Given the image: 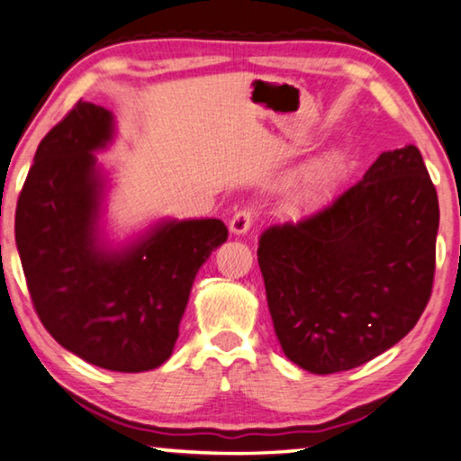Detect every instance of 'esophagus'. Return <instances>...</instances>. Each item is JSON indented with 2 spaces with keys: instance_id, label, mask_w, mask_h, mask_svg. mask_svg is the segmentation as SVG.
Returning <instances> with one entry per match:
<instances>
[{
  "instance_id": "34e87169",
  "label": "esophagus",
  "mask_w": 461,
  "mask_h": 461,
  "mask_svg": "<svg viewBox=\"0 0 461 461\" xmlns=\"http://www.w3.org/2000/svg\"><path fill=\"white\" fill-rule=\"evenodd\" d=\"M253 220H256V210L249 208V205H247V208H239L229 222L230 232H235V235H245V232L251 229Z\"/></svg>"
}]
</instances>
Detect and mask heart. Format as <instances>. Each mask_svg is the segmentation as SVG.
I'll return each instance as SVG.
<instances>
[{
	"label": "heart",
	"mask_w": 461,
	"mask_h": 461,
	"mask_svg": "<svg viewBox=\"0 0 461 461\" xmlns=\"http://www.w3.org/2000/svg\"><path fill=\"white\" fill-rule=\"evenodd\" d=\"M345 172L343 153L332 151L322 159H318L308 172H303L299 178L297 189L293 191V203L297 208H310V205L324 195L330 186L341 181Z\"/></svg>",
	"instance_id": "1"
}]
</instances>
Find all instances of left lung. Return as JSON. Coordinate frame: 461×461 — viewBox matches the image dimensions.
<instances>
[{"instance_id":"obj_1","label":"left lung","mask_w":461,"mask_h":461,"mask_svg":"<svg viewBox=\"0 0 461 461\" xmlns=\"http://www.w3.org/2000/svg\"><path fill=\"white\" fill-rule=\"evenodd\" d=\"M437 189L416 145L297 224L266 229L258 262L278 343L313 375L357 368L408 335L432 293Z\"/></svg>"}]
</instances>
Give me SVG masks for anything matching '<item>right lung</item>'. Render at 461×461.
Listing matches in <instances>:
<instances>
[{"label":"right lung","mask_w":461,"mask_h":461,"mask_svg":"<svg viewBox=\"0 0 461 461\" xmlns=\"http://www.w3.org/2000/svg\"><path fill=\"white\" fill-rule=\"evenodd\" d=\"M112 132L110 112L81 99L43 137L18 197L16 245L37 316L64 349L145 372L170 357L193 280L229 229L218 218L172 220L126 249H104L93 151Z\"/></svg>","instance_id":"right-lung-1"}]
</instances>
